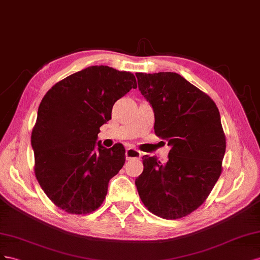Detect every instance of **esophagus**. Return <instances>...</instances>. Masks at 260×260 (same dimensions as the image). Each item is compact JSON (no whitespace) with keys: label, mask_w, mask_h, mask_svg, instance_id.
Listing matches in <instances>:
<instances>
[{"label":"esophagus","mask_w":260,"mask_h":260,"mask_svg":"<svg viewBox=\"0 0 260 260\" xmlns=\"http://www.w3.org/2000/svg\"><path fill=\"white\" fill-rule=\"evenodd\" d=\"M125 155H126V160L139 159L140 157H142V152L135 149V148H127L125 151Z\"/></svg>","instance_id":"34e87169"}]
</instances>
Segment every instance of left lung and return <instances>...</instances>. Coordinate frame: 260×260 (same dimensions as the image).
Segmentation results:
<instances>
[{
  "instance_id": "8db88e82",
  "label": "left lung",
  "mask_w": 260,
  "mask_h": 260,
  "mask_svg": "<svg viewBox=\"0 0 260 260\" xmlns=\"http://www.w3.org/2000/svg\"><path fill=\"white\" fill-rule=\"evenodd\" d=\"M154 111V133L171 146L169 160L143 157L135 184L146 208L160 218L186 217L202 206L222 172L225 135L208 94L171 72L136 73Z\"/></svg>"
}]
</instances>
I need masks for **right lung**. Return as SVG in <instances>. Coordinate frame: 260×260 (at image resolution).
I'll return each mask as SVG.
<instances>
[{
  "label": "right lung",
  "instance_id": "add662e5",
  "mask_svg": "<svg viewBox=\"0 0 260 260\" xmlns=\"http://www.w3.org/2000/svg\"><path fill=\"white\" fill-rule=\"evenodd\" d=\"M132 88L134 74L90 66L56 83L44 94L31 133L35 174L46 195L72 214L97 210L109 181L123 168L125 148L95 139L112 108Z\"/></svg>",
  "mask_w": 260,
  "mask_h": 260
}]
</instances>
